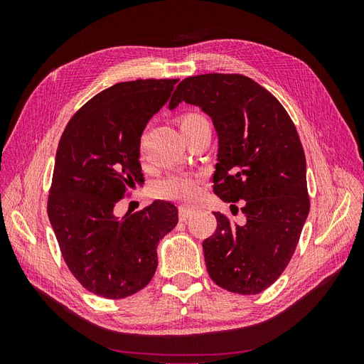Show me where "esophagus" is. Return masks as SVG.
<instances>
[{"label": "esophagus", "mask_w": 364, "mask_h": 364, "mask_svg": "<svg viewBox=\"0 0 364 364\" xmlns=\"http://www.w3.org/2000/svg\"><path fill=\"white\" fill-rule=\"evenodd\" d=\"M193 214H194V208L186 206V205L179 206V220H181V222H185V220H188Z\"/></svg>", "instance_id": "esophagus-1"}]
</instances>
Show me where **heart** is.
Segmentation results:
<instances>
[{
	"mask_svg": "<svg viewBox=\"0 0 364 364\" xmlns=\"http://www.w3.org/2000/svg\"><path fill=\"white\" fill-rule=\"evenodd\" d=\"M205 117L196 112L185 114L179 118L181 132L188 130L197 124L205 123ZM200 193V181L194 176L170 174L156 183V194L167 200H194Z\"/></svg>",
	"mask_w": 364,
	"mask_h": 364,
	"instance_id": "obj_1",
	"label": "heart"
}]
</instances>
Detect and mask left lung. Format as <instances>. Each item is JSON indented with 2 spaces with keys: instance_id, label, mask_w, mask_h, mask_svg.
Instances as JSON below:
<instances>
[{
  "instance_id": "obj_1",
  "label": "left lung",
  "mask_w": 364,
  "mask_h": 364,
  "mask_svg": "<svg viewBox=\"0 0 364 364\" xmlns=\"http://www.w3.org/2000/svg\"><path fill=\"white\" fill-rule=\"evenodd\" d=\"M182 102L199 106L215 127L214 193L228 203L245 200V225L214 213L217 229L203 241L209 277L228 291L261 293L287 267L310 213L299 135L277 98L241 74L188 77L168 109Z\"/></svg>"
}]
</instances>
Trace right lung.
<instances>
[{"instance_id":"obj_1","label":"right lung","mask_w":364,"mask_h":364,"mask_svg":"<svg viewBox=\"0 0 364 364\" xmlns=\"http://www.w3.org/2000/svg\"><path fill=\"white\" fill-rule=\"evenodd\" d=\"M178 82L147 79L107 87L77 111L59 141L50 223L74 278L106 299L146 287L158 267L159 241L178 225V208L164 200L135 214H115L126 190L144 182L141 135Z\"/></svg>"}]
</instances>
